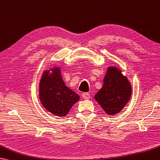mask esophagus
Instances as JSON below:
<instances>
[{"mask_svg": "<svg viewBox=\"0 0 160 160\" xmlns=\"http://www.w3.org/2000/svg\"><path fill=\"white\" fill-rule=\"evenodd\" d=\"M82 98H84V99H90V94L88 93V92H84V93H82Z\"/></svg>", "mask_w": 160, "mask_h": 160, "instance_id": "1", "label": "esophagus"}]
</instances>
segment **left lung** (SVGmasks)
<instances>
[{
  "instance_id": "obj_1",
  "label": "left lung",
  "mask_w": 160,
  "mask_h": 160,
  "mask_svg": "<svg viewBox=\"0 0 160 160\" xmlns=\"http://www.w3.org/2000/svg\"><path fill=\"white\" fill-rule=\"evenodd\" d=\"M132 84L116 65L108 67L102 88L94 96L95 101L108 115L119 113L129 102Z\"/></svg>"
}]
</instances>
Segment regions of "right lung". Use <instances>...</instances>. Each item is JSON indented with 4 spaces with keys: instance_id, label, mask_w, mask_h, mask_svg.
Here are the masks:
<instances>
[{
    "instance_id": "1",
    "label": "right lung",
    "mask_w": 160,
    "mask_h": 160,
    "mask_svg": "<svg viewBox=\"0 0 160 160\" xmlns=\"http://www.w3.org/2000/svg\"><path fill=\"white\" fill-rule=\"evenodd\" d=\"M39 98L44 108L59 117H65L80 99V96L65 85L61 68L57 65H52L43 72L39 84Z\"/></svg>"
}]
</instances>
